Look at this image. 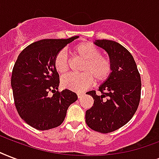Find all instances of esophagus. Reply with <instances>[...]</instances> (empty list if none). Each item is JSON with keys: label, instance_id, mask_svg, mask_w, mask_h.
<instances>
[{"label": "esophagus", "instance_id": "34e87169", "mask_svg": "<svg viewBox=\"0 0 159 159\" xmlns=\"http://www.w3.org/2000/svg\"><path fill=\"white\" fill-rule=\"evenodd\" d=\"M77 98H81L82 96H83V93H77Z\"/></svg>", "mask_w": 159, "mask_h": 159}]
</instances>
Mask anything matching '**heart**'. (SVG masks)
I'll return each instance as SVG.
<instances>
[{"instance_id":"heart-1","label":"heart","mask_w":159,"mask_h":159,"mask_svg":"<svg viewBox=\"0 0 159 159\" xmlns=\"http://www.w3.org/2000/svg\"><path fill=\"white\" fill-rule=\"evenodd\" d=\"M72 53L84 59L80 74H69L61 78V86L66 89L82 92L90 87L95 79L97 82L106 81L112 70V61L107 57L100 54L98 47L91 42H81L72 48ZM54 68L60 75L69 71V61L63 52H59L54 58Z\"/></svg>"}]
</instances>
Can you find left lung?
I'll use <instances>...</instances> for the list:
<instances>
[{
    "label": "left lung",
    "instance_id": "obj_1",
    "mask_svg": "<svg viewBox=\"0 0 159 159\" xmlns=\"http://www.w3.org/2000/svg\"><path fill=\"white\" fill-rule=\"evenodd\" d=\"M97 46L108 53L111 75L96 91L93 106L86 112V123L93 130L112 133L128 123L135 114L141 98V77L133 56L122 45L110 40H97Z\"/></svg>",
    "mask_w": 159,
    "mask_h": 159
}]
</instances>
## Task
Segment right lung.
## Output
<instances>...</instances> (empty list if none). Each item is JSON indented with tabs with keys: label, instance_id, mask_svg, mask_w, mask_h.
I'll list each match as a JSON object with an SVG mask.
<instances>
[{
	"label": "right lung",
	"instance_id": "1",
	"mask_svg": "<svg viewBox=\"0 0 159 159\" xmlns=\"http://www.w3.org/2000/svg\"><path fill=\"white\" fill-rule=\"evenodd\" d=\"M77 38L40 40L26 47L16 61L11 81L16 108L21 119L37 130L60 126L69 106L77 100L73 92L57 90L59 75L53 65L59 51Z\"/></svg>",
	"mask_w": 159,
	"mask_h": 159
}]
</instances>
